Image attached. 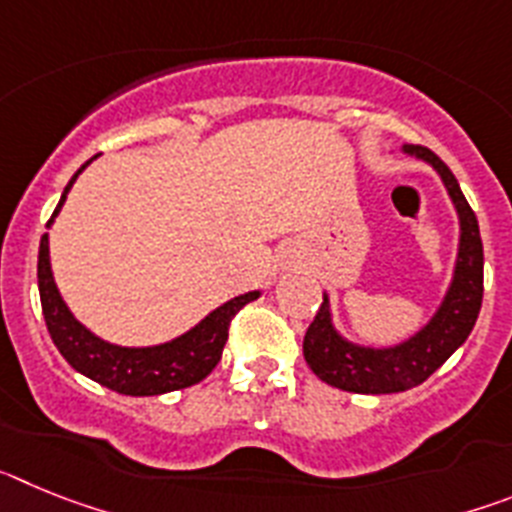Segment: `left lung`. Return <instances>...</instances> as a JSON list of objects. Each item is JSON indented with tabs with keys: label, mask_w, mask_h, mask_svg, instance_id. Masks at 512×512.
I'll return each mask as SVG.
<instances>
[{
	"label": "left lung",
	"mask_w": 512,
	"mask_h": 512,
	"mask_svg": "<svg viewBox=\"0 0 512 512\" xmlns=\"http://www.w3.org/2000/svg\"><path fill=\"white\" fill-rule=\"evenodd\" d=\"M405 153L423 158L441 174L451 200L459 210L461 243L456 259L454 282L449 295L438 307L433 320L418 336L395 348H361L343 341L333 330L328 310V297L315 312V320L305 333V361L323 382L338 390L356 395H390V392L413 390L436 372L443 361L467 341L477 323L482 295H485V251L479 238V223L467 197L461 194L456 176L441 158L425 146H405Z\"/></svg>",
	"instance_id": "1"
}]
</instances>
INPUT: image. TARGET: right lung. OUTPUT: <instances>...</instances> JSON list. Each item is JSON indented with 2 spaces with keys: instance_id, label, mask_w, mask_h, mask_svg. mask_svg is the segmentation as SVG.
Instances as JSON below:
<instances>
[{
  "instance_id": "right-lung-1",
  "label": "right lung",
  "mask_w": 512,
  "mask_h": 512,
  "mask_svg": "<svg viewBox=\"0 0 512 512\" xmlns=\"http://www.w3.org/2000/svg\"><path fill=\"white\" fill-rule=\"evenodd\" d=\"M87 166L89 161L71 176V182L63 189L61 202L53 210L48 225L53 223V217L58 215L61 205L66 202V194H69L71 184L76 182V176ZM38 287L45 325H48V333H51L63 359L69 361L76 372H81L84 377L94 379L107 390L130 397L164 395V392L184 390V387L202 382L223 356L230 320L238 315L241 307H246L248 302L259 297V292H248V295L225 302L223 307L210 312L197 328L179 336L176 341L164 343V346L122 348L89 333L71 315L69 307L63 305L56 282H53L51 261H48V233H43V238H40Z\"/></svg>"
}]
</instances>
